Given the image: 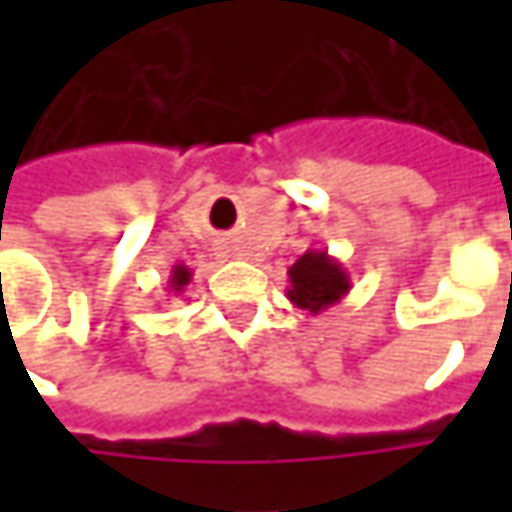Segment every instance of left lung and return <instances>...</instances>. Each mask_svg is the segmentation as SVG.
<instances>
[{
    "mask_svg": "<svg viewBox=\"0 0 512 512\" xmlns=\"http://www.w3.org/2000/svg\"><path fill=\"white\" fill-rule=\"evenodd\" d=\"M287 276H290L287 299L310 313H322L327 307L339 305L353 287L342 262H336L327 250H316V247L299 256L290 265Z\"/></svg>",
    "mask_w": 512,
    "mask_h": 512,
    "instance_id": "8db88e82",
    "label": "left lung"
}]
</instances>
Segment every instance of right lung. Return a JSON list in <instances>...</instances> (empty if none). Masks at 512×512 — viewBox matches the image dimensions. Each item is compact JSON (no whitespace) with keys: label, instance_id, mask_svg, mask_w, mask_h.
Segmentation results:
<instances>
[{"label":"right lung","instance_id":"obj_1","mask_svg":"<svg viewBox=\"0 0 512 512\" xmlns=\"http://www.w3.org/2000/svg\"><path fill=\"white\" fill-rule=\"evenodd\" d=\"M190 279H193L190 267L173 265V270H170V279H168V290L173 293V296H179V293H185V287L190 285Z\"/></svg>","mask_w":512,"mask_h":512}]
</instances>
